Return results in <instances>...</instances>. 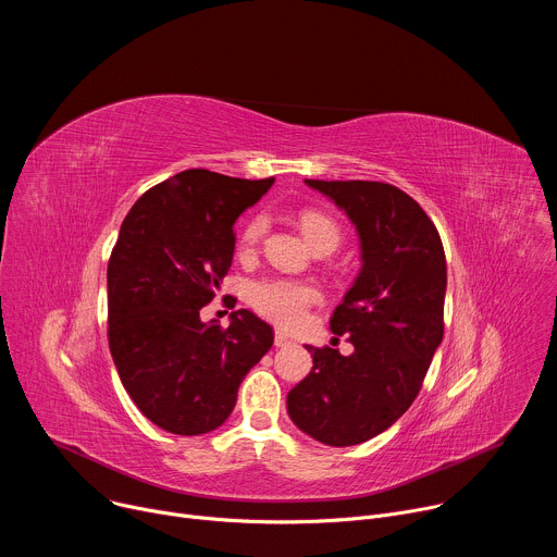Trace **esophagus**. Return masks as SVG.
<instances>
[{"label": "esophagus", "mask_w": 557, "mask_h": 557, "mask_svg": "<svg viewBox=\"0 0 557 557\" xmlns=\"http://www.w3.org/2000/svg\"><path fill=\"white\" fill-rule=\"evenodd\" d=\"M288 344H290L288 335H286V333H282V331H275V346L280 348V346H288Z\"/></svg>", "instance_id": "1"}]
</instances>
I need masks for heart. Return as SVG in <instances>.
<instances>
[{"mask_svg": "<svg viewBox=\"0 0 557 557\" xmlns=\"http://www.w3.org/2000/svg\"><path fill=\"white\" fill-rule=\"evenodd\" d=\"M269 228V220L264 213H256L247 220L240 233V251L249 253ZM299 228L308 245L314 247H337L342 243V226L339 222L322 211H304L299 215ZM320 299V290L312 284L286 280V277H269L260 280L249 290L251 306L264 314L267 320L280 326H295L304 320L306 310Z\"/></svg>", "mask_w": 557, "mask_h": 557, "instance_id": "1", "label": "heart"}]
</instances>
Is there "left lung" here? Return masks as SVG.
<instances>
[{"label":"left lung","mask_w":557,"mask_h":557,"mask_svg":"<svg viewBox=\"0 0 557 557\" xmlns=\"http://www.w3.org/2000/svg\"><path fill=\"white\" fill-rule=\"evenodd\" d=\"M352 220L361 271L331 317V331L355 346H306L312 370L286 396L293 423L333 447L385 432L417 399L443 342L447 262L421 205L374 181H306Z\"/></svg>","instance_id":"8db88e82"}]
</instances>
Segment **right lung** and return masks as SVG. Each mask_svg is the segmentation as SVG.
Returning a JSON list of instances; mask_svg holds the SVG:
<instances>
[{
  "mask_svg": "<svg viewBox=\"0 0 557 557\" xmlns=\"http://www.w3.org/2000/svg\"><path fill=\"white\" fill-rule=\"evenodd\" d=\"M273 181L185 170L145 191L121 224L108 264L110 352L136 408L172 434L220 428L273 346V329L247 308L226 329L200 320L231 269L237 215Z\"/></svg>",
  "mask_w": 557,
  "mask_h": 557,
  "instance_id": "1",
  "label": "right lung"
}]
</instances>
